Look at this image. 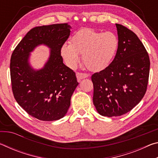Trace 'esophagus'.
I'll list each match as a JSON object with an SVG mask.
<instances>
[{
  "label": "esophagus",
  "instance_id": "1",
  "mask_svg": "<svg viewBox=\"0 0 158 158\" xmlns=\"http://www.w3.org/2000/svg\"><path fill=\"white\" fill-rule=\"evenodd\" d=\"M76 76L78 80H81L83 79L87 78L89 77V74H85V73H76Z\"/></svg>",
  "mask_w": 158,
  "mask_h": 158
}]
</instances>
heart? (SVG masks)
<instances>
[{
	"label": "heart",
	"mask_w": 158,
	"mask_h": 158,
	"mask_svg": "<svg viewBox=\"0 0 158 158\" xmlns=\"http://www.w3.org/2000/svg\"><path fill=\"white\" fill-rule=\"evenodd\" d=\"M119 40L113 32H102L82 28L72 37L70 44L61 47V55L67 65L75 68L82 54L83 62L93 72H98L110 65L116 55Z\"/></svg>",
	"instance_id": "obj_1"
}]
</instances>
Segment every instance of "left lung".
Segmentation results:
<instances>
[{"instance_id": "left-lung-1", "label": "left lung", "mask_w": 158, "mask_h": 158, "mask_svg": "<svg viewBox=\"0 0 158 158\" xmlns=\"http://www.w3.org/2000/svg\"><path fill=\"white\" fill-rule=\"evenodd\" d=\"M119 47L107 68L93 74V104L103 116H119L139 103L148 85L150 60L134 32L116 23Z\"/></svg>"}]
</instances>
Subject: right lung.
<instances>
[{"mask_svg":"<svg viewBox=\"0 0 158 158\" xmlns=\"http://www.w3.org/2000/svg\"><path fill=\"white\" fill-rule=\"evenodd\" d=\"M70 28L68 23L35 27L12 54L10 76L14 97L29 115L40 121H56L65 116L79 84L75 73L63 63L60 55ZM41 44L50 48V57L43 68L35 70L29 63L30 53Z\"/></svg>","mask_w":158,"mask_h":158,"instance_id":"obj_1","label":"right lung"}]
</instances>
